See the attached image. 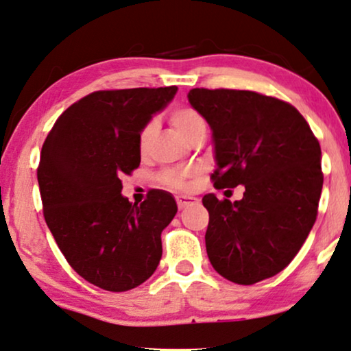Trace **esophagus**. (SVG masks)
<instances>
[{
	"label": "esophagus",
	"mask_w": 351,
	"mask_h": 351,
	"mask_svg": "<svg viewBox=\"0 0 351 351\" xmlns=\"http://www.w3.org/2000/svg\"><path fill=\"white\" fill-rule=\"evenodd\" d=\"M196 201H197L196 197H193V196H176V204H178L180 209L188 208V206L194 204Z\"/></svg>",
	"instance_id": "obj_1"
}]
</instances>
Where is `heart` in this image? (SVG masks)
<instances>
[{
    "mask_svg": "<svg viewBox=\"0 0 351 351\" xmlns=\"http://www.w3.org/2000/svg\"><path fill=\"white\" fill-rule=\"evenodd\" d=\"M171 124L175 125V129L183 135V138H186L189 142L193 137H196L197 134H206V129H208V124H206V119L201 116L196 109L181 106L173 109L170 114ZM155 135V124L154 122H149L142 128L141 132H138V150L142 154H145L149 150L152 138ZM196 170H167L160 175V181L165 186L171 189H184L191 184V181L196 178Z\"/></svg>",
    "mask_w": 351,
    "mask_h": 351,
    "instance_id": "heart-1",
    "label": "heart"
}]
</instances>
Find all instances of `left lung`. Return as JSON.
Masks as SVG:
<instances>
[{
	"mask_svg": "<svg viewBox=\"0 0 351 351\" xmlns=\"http://www.w3.org/2000/svg\"><path fill=\"white\" fill-rule=\"evenodd\" d=\"M188 101L213 132L214 186H245L235 202L202 197L210 265L237 285L271 278L301 250L317 217V138L296 108L255 91L194 88Z\"/></svg>",
	"mask_w": 351,
	"mask_h": 351,
	"instance_id": "left-lung-1",
	"label": "left lung"
}]
</instances>
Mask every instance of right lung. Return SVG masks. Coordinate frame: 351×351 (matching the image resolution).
Here are the masks:
<instances>
[{"mask_svg": "<svg viewBox=\"0 0 351 351\" xmlns=\"http://www.w3.org/2000/svg\"><path fill=\"white\" fill-rule=\"evenodd\" d=\"M178 88L96 91L58 117L42 147L44 217L71 268L101 289L137 288L162 258V230L178 206L152 189L141 206L121 194L122 175L141 165L138 132Z\"/></svg>", "mask_w": 351, "mask_h": 351, "instance_id": "add662e5", "label": "right lung"}]
</instances>
